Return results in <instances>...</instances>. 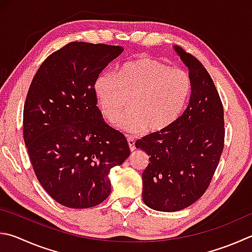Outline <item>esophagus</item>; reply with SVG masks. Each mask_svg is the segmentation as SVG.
<instances>
[{"label":"esophagus","instance_id":"1","mask_svg":"<svg viewBox=\"0 0 252 252\" xmlns=\"http://www.w3.org/2000/svg\"><path fill=\"white\" fill-rule=\"evenodd\" d=\"M127 143H129V148L131 152L135 150V140L133 138H127Z\"/></svg>","mask_w":252,"mask_h":252}]
</instances>
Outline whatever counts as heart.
Returning a JSON list of instances; mask_svg holds the SVG:
<instances>
[{"instance_id": "b5f03b06", "label": "heart", "mask_w": 252, "mask_h": 252, "mask_svg": "<svg viewBox=\"0 0 252 252\" xmlns=\"http://www.w3.org/2000/svg\"><path fill=\"white\" fill-rule=\"evenodd\" d=\"M189 89L186 71L145 55L123 63L118 75L104 71L94 81L95 98L108 121L120 118L129 99L130 111L120 126L130 133L166 130L181 116Z\"/></svg>"}]
</instances>
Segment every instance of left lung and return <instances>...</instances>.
Instances as JSON below:
<instances>
[{
    "label": "left lung",
    "mask_w": 252,
    "mask_h": 252,
    "mask_svg": "<svg viewBox=\"0 0 252 252\" xmlns=\"http://www.w3.org/2000/svg\"><path fill=\"white\" fill-rule=\"evenodd\" d=\"M174 50L189 69L190 97L186 110L162 132L135 142L149 155L142 173V198L158 212H177L200 198L220 159L225 139L223 109L205 67L183 48Z\"/></svg>",
    "instance_id": "1"
}]
</instances>
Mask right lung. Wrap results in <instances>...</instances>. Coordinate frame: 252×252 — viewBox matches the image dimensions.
I'll use <instances>...</instances> for the list:
<instances>
[{"label":"right lung","instance_id":"obj_1","mask_svg":"<svg viewBox=\"0 0 252 252\" xmlns=\"http://www.w3.org/2000/svg\"><path fill=\"white\" fill-rule=\"evenodd\" d=\"M121 46L72 42L50 55L26 95L23 134L35 175L50 197L89 208L111 191L110 170L130 155L126 136L103 121L94 81Z\"/></svg>","mask_w":252,"mask_h":252}]
</instances>
